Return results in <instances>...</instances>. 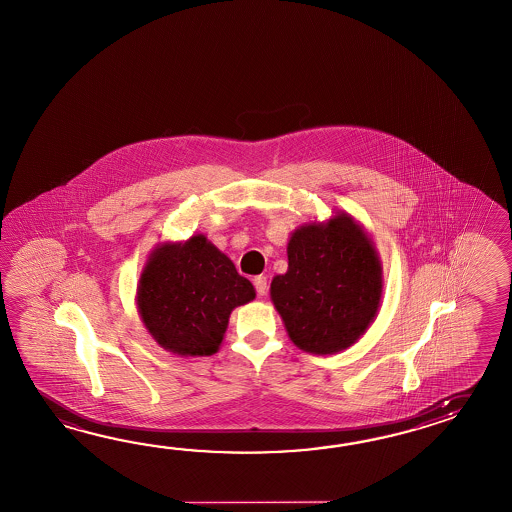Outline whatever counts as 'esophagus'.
<instances>
[{"label": "esophagus", "instance_id": "obj_1", "mask_svg": "<svg viewBox=\"0 0 512 512\" xmlns=\"http://www.w3.org/2000/svg\"><path fill=\"white\" fill-rule=\"evenodd\" d=\"M253 284H255V290H257V294H259V296H266V294H268V281H266V277H264V275L255 277V279H253Z\"/></svg>", "mask_w": 512, "mask_h": 512}]
</instances>
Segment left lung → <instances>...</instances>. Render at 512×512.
I'll use <instances>...</instances> for the list:
<instances>
[{
    "mask_svg": "<svg viewBox=\"0 0 512 512\" xmlns=\"http://www.w3.org/2000/svg\"><path fill=\"white\" fill-rule=\"evenodd\" d=\"M288 270L270 296L290 340L305 353L336 354L373 323L382 299V264L353 216L310 222L288 240Z\"/></svg>",
    "mask_w": 512,
    "mask_h": 512,
    "instance_id": "left-lung-1",
    "label": "left lung"
}]
</instances>
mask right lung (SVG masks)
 <instances>
[{
  "instance_id": "add662e5",
  "label": "right lung",
  "mask_w": 512,
  "mask_h": 512,
  "mask_svg": "<svg viewBox=\"0 0 512 512\" xmlns=\"http://www.w3.org/2000/svg\"><path fill=\"white\" fill-rule=\"evenodd\" d=\"M253 299V284L205 235L158 246L137 286V310L150 336L180 356L215 354L233 308Z\"/></svg>"
}]
</instances>
